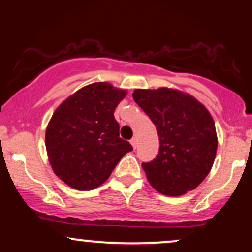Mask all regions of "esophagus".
Listing matches in <instances>:
<instances>
[{
  "label": "esophagus",
  "instance_id": "34e87169",
  "mask_svg": "<svg viewBox=\"0 0 252 252\" xmlns=\"http://www.w3.org/2000/svg\"><path fill=\"white\" fill-rule=\"evenodd\" d=\"M130 143H131L132 148L136 149V147H137V140H136L135 137H134V138H131V140H130Z\"/></svg>",
  "mask_w": 252,
  "mask_h": 252
}]
</instances>
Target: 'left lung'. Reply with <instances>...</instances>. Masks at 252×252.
<instances>
[{
	"mask_svg": "<svg viewBox=\"0 0 252 252\" xmlns=\"http://www.w3.org/2000/svg\"><path fill=\"white\" fill-rule=\"evenodd\" d=\"M132 98L155 124L160 140L158 156L142 163L149 184L169 196L196 189L212 168L218 147L209 110L175 89H136Z\"/></svg>",
	"mask_w": 252,
	"mask_h": 252,
	"instance_id": "left-lung-1",
	"label": "left lung"
}]
</instances>
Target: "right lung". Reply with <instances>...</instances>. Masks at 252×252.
<instances>
[{
    "instance_id": "add662e5",
    "label": "right lung",
    "mask_w": 252,
    "mask_h": 252,
    "mask_svg": "<svg viewBox=\"0 0 252 252\" xmlns=\"http://www.w3.org/2000/svg\"><path fill=\"white\" fill-rule=\"evenodd\" d=\"M126 90L99 82L79 89L58 106L46 129L53 172L78 190L97 189L132 147L120 137L115 109Z\"/></svg>"
}]
</instances>
